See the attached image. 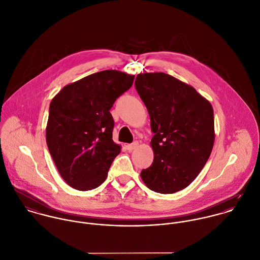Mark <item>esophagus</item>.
<instances>
[{
	"instance_id": "obj_1",
	"label": "esophagus",
	"mask_w": 260,
	"mask_h": 260,
	"mask_svg": "<svg viewBox=\"0 0 260 260\" xmlns=\"http://www.w3.org/2000/svg\"><path fill=\"white\" fill-rule=\"evenodd\" d=\"M138 146H139V142H134L133 144H128V145H126V150H127V151H129V152H132L133 150L137 149V148H138Z\"/></svg>"
}]
</instances>
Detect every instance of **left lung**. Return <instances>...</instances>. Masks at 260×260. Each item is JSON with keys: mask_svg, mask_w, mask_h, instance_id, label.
Instances as JSON below:
<instances>
[{"mask_svg": "<svg viewBox=\"0 0 260 260\" xmlns=\"http://www.w3.org/2000/svg\"><path fill=\"white\" fill-rule=\"evenodd\" d=\"M136 89L148 108L154 151L141 172L152 191L173 194L188 187L207 162L214 145L212 105L196 89L162 73H141Z\"/></svg>", "mask_w": 260, "mask_h": 260, "instance_id": "obj_1", "label": "left lung"}]
</instances>
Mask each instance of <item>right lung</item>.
<instances>
[{
    "label": "right lung",
    "mask_w": 260,
    "mask_h": 260,
    "mask_svg": "<svg viewBox=\"0 0 260 260\" xmlns=\"http://www.w3.org/2000/svg\"><path fill=\"white\" fill-rule=\"evenodd\" d=\"M135 76L104 70L64 86L52 100L46 142L55 166L72 188L101 186L120 147L112 141L110 108L134 83Z\"/></svg>",
    "instance_id": "right-lung-1"
}]
</instances>
